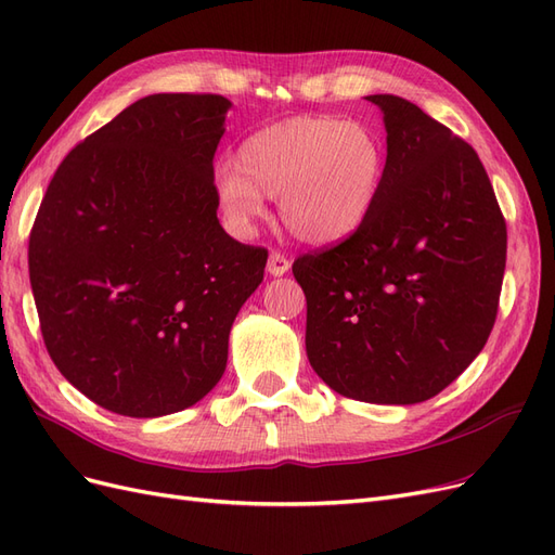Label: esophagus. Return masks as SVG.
Returning a JSON list of instances; mask_svg holds the SVG:
<instances>
[{
	"label": "esophagus",
	"mask_w": 555,
	"mask_h": 555,
	"mask_svg": "<svg viewBox=\"0 0 555 555\" xmlns=\"http://www.w3.org/2000/svg\"><path fill=\"white\" fill-rule=\"evenodd\" d=\"M292 268V261L282 255V251H278V249H273L271 255H268V273L271 275H275V278H280V275H284Z\"/></svg>",
	"instance_id": "esophagus-1"
}]
</instances>
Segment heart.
Returning a JSON list of instances; mask_svg holds the SVG:
<instances>
[{
  "label": "heart",
  "mask_w": 555,
  "mask_h": 555,
  "mask_svg": "<svg viewBox=\"0 0 555 555\" xmlns=\"http://www.w3.org/2000/svg\"><path fill=\"white\" fill-rule=\"evenodd\" d=\"M386 173L377 133L331 115H298L257 129L238 162L215 166V194L227 222L249 233L278 198L294 238L308 245L347 241L371 217Z\"/></svg>",
  "instance_id": "obj_1"
}]
</instances>
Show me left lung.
<instances>
[{
  "label": "left lung",
  "instance_id": "left-lung-1",
  "mask_svg": "<svg viewBox=\"0 0 555 555\" xmlns=\"http://www.w3.org/2000/svg\"><path fill=\"white\" fill-rule=\"evenodd\" d=\"M386 173L367 222L292 266L306 349L340 396L414 405L477 359L495 324L507 224L473 145L416 104L371 94Z\"/></svg>",
  "mask_w": 555,
  "mask_h": 555
}]
</instances>
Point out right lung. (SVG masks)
<instances>
[{
  "label": "right lung",
  "mask_w": 555,
  "mask_h": 555,
  "mask_svg": "<svg viewBox=\"0 0 555 555\" xmlns=\"http://www.w3.org/2000/svg\"><path fill=\"white\" fill-rule=\"evenodd\" d=\"M231 102L150 94L78 143L29 233V282L57 371L96 405L164 416L204 398L268 251L217 220Z\"/></svg>",
  "instance_id": "1"
}]
</instances>
